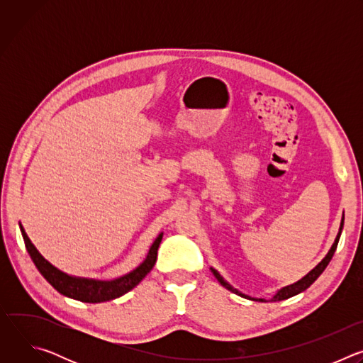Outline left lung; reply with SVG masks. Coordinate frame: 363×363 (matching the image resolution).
Masks as SVG:
<instances>
[{"mask_svg":"<svg viewBox=\"0 0 363 363\" xmlns=\"http://www.w3.org/2000/svg\"><path fill=\"white\" fill-rule=\"evenodd\" d=\"M343 223H345V214L342 216V221H340V227H339V233H337V235H336V238H335V242H333V245L330 247V250H329V252L325 255V258L323 260L312 270V272H308L304 277H301L298 281H296V283H293V284H290V286H286V287H283V289H280V290H277L276 291V294L270 298V301H280V300H286V298H289V297H293V296H296V294H298V293H301V291H304L307 287H310L312 286L316 280H318V277L325 272V269L328 267V264L330 263V260H332V257H333V254H335V251H336V247H337V242H339V238H340V234H342V230H343ZM210 270L213 272V274L216 276V279L220 281V284L223 286V287H225L227 290H230V291H233V293H235V294H238V296H241V297H245V298H250V300H255V301H269V300H266V298H255V297H251V296H247V294H244V293H241V291H238L237 289H234L230 283H227L224 279H223V276L216 270V269H213V267H210Z\"/></svg>","mask_w":363,"mask_h":363,"instance_id":"8db88e82","label":"left lung"}]
</instances>
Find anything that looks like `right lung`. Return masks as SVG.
<instances>
[{"instance_id":"right-lung-1","label":"right lung","mask_w":363,"mask_h":363,"mask_svg":"<svg viewBox=\"0 0 363 363\" xmlns=\"http://www.w3.org/2000/svg\"><path fill=\"white\" fill-rule=\"evenodd\" d=\"M21 235L24 238L26 248L31 257L33 263L35 264L37 270L41 273V276L53 286L60 294L84 301V303H101L109 301L113 298H118L123 296L125 293L130 291L133 287H136L145 276L153 269L155 263H157L158 248L162 241V233L157 237L150 245L147 255L145 260L132 272H129L125 276H121L113 280H97V279H87V277H77L70 276L57 267H55L51 263H48L45 258L38 252V250L34 247L28 235L26 234L21 223H20Z\"/></svg>"}]
</instances>
